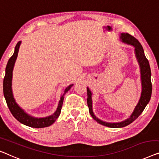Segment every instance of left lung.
<instances>
[{
  "instance_id": "obj_1",
  "label": "left lung",
  "mask_w": 159,
  "mask_h": 159,
  "mask_svg": "<svg viewBox=\"0 0 159 159\" xmlns=\"http://www.w3.org/2000/svg\"><path fill=\"white\" fill-rule=\"evenodd\" d=\"M120 40L121 42L126 43L128 45H130L134 47V52L135 57H136L137 61L139 64L140 72H141V97L139 100V102L137 103L136 106L135 107L134 110L130 115L129 118H127L125 120L118 123H109V122L103 121L102 120L99 119L97 117L93 112V93L89 87H87V105L89 107V112L90 113L91 116L93 119L98 122V123L101 125L107 126L109 128H123L125 126H127L131 123H133L135 119L139 118V116L143 111L145 107L150 101L151 93H152V84L151 81V72L150 65L148 59H146L145 56L143 49L141 43L135 37H133L129 34L128 33H121L120 36Z\"/></svg>"
}]
</instances>
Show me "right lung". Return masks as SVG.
I'll return each instance as SVG.
<instances>
[{
	"label": "right lung",
	"mask_w": 159,
	"mask_h": 159,
	"mask_svg": "<svg viewBox=\"0 0 159 159\" xmlns=\"http://www.w3.org/2000/svg\"><path fill=\"white\" fill-rule=\"evenodd\" d=\"M21 43V41H18L15 47L14 53L13 56L9 59L8 64L6 68V75L3 80V95L6 99L7 105L10 110L11 114L13 117L19 121L20 123L24 124L25 125L29 126L31 128H41L48 127L52 125L58 118L59 115L61 113V107H62L63 101L64 98V95L71 89L73 86V84L69 85L66 88L64 89L63 93L60 97V100L59 101V104L57 108L54 113L51 116L44 117V118H36V117L31 116V115L27 113L24 109H22L18 103L16 102L12 90V78H13V71L14 67L16 60L18 57V53L19 51V47Z\"/></svg>",
	"instance_id": "right-lung-1"
}]
</instances>
